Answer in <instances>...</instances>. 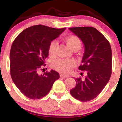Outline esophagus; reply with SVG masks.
<instances>
[{
	"label": "esophagus",
	"mask_w": 122,
	"mask_h": 122,
	"mask_svg": "<svg viewBox=\"0 0 122 122\" xmlns=\"http://www.w3.org/2000/svg\"><path fill=\"white\" fill-rule=\"evenodd\" d=\"M60 76L61 77H63V78H66V77H68L69 76H67V75H63V74H61L60 75Z\"/></svg>",
	"instance_id": "1"
}]
</instances>
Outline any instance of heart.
I'll use <instances>...</instances> for the list:
<instances>
[{"label": "heart", "mask_w": 122, "mask_h": 122, "mask_svg": "<svg viewBox=\"0 0 122 122\" xmlns=\"http://www.w3.org/2000/svg\"><path fill=\"white\" fill-rule=\"evenodd\" d=\"M65 41L73 50L79 49L81 47V41L77 36L75 35H71L65 38ZM57 43L56 40L52 41L49 44V54L50 56H54L56 53V47ZM76 65V62L71 59H59L56 60L53 63V66L63 73H68L71 71L72 68Z\"/></svg>", "instance_id": "b5f03b06"}]
</instances>
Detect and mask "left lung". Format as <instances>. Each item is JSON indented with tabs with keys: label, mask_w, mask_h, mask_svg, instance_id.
<instances>
[{
	"label": "left lung",
	"mask_w": 122,
	"mask_h": 122,
	"mask_svg": "<svg viewBox=\"0 0 122 122\" xmlns=\"http://www.w3.org/2000/svg\"><path fill=\"white\" fill-rule=\"evenodd\" d=\"M83 42L85 51L79 70L85 71L84 78H76V86L70 91L74 98L89 101L103 90L112 73V50L109 42L92 27L69 28Z\"/></svg>",
	"instance_id": "8db88e82"
}]
</instances>
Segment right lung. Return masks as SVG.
Returning <instances> with one entry per match:
<instances>
[{"label":"right lung","instance_id":"obj_1","mask_svg":"<svg viewBox=\"0 0 122 122\" xmlns=\"http://www.w3.org/2000/svg\"><path fill=\"white\" fill-rule=\"evenodd\" d=\"M65 29L36 25L24 30L14 40L10 53L11 76L27 97L32 100L44 97L60 77L53 70L43 74H39L38 71L46 65L50 43Z\"/></svg>","mask_w":122,"mask_h":122}]
</instances>
